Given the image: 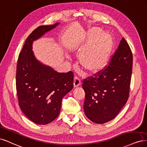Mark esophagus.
Returning a JSON list of instances; mask_svg holds the SVG:
<instances>
[{
	"instance_id": "1",
	"label": "esophagus",
	"mask_w": 147,
	"mask_h": 147,
	"mask_svg": "<svg viewBox=\"0 0 147 147\" xmlns=\"http://www.w3.org/2000/svg\"><path fill=\"white\" fill-rule=\"evenodd\" d=\"M80 79L78 76H76L74 78V87H78L80 85Z\"/></svg>"
}]
</instances>
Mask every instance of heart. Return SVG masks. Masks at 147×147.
Returning a JSON list of instances; mask_svg holds the SVG:
<instances>
[{"mask_svg":"<svg viewBox=\"0 0 147 147\" xmlns=\"http://www.w3.org/2000/svg\"><path fill=\"white\" fill-rule=\"evenodd\" d=\"M83 48L79 58L80 65L88 72L96 73L105 68L109 61L113 41L101 29L92 28L87 33Z\"/></svg>","mask_w":147,"mask_h":147,"instance_id":"b5f03b06","label":"heart"}]
</instances>
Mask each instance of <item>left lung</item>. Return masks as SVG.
<instances>
[{
    "label": "left lung",
    "mask_w": 147,
    "mask_h": 147,
    "mask_svg": "<svg viewBox=\"0 0 147 147\" xmlns=\"http://www.w3.org/2000/svg\"><path fill=\"white\" fill-rule=\"evenodd\" d=\"M132 68V51L122 38L109 65L83 80L84 110L90 120L105 123L120 112L129 98Z\"/></svg>",
    "instance_id": "8db88e82"
}]
</instances>
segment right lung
Returning a JSON list of instances; mask_svg holds the SVG:
<instances>
[{"label": "right lung", "mask_w": 147, "mask_h": 147, "mask_svg": "<svg viewBox=\"0 0 147 147\" xmlns=\"http://www.w3.org/2000/svg\"><path fill=\"white\" fill-rule=\"evenodd\" d=\"M40 26L27 37L18 59L16 86L18 104L30 120L38 125H46L59 115L63 98L73 88L72 71L57 73L42 65L35 57L33 41L55 28Z\"/></svg>", "instance_id": "1"}]
</instances>
